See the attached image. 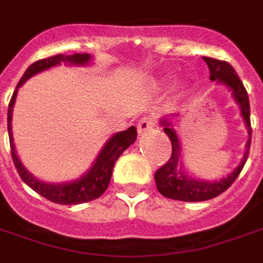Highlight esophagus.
Here are the masks:
<instances>
[{
    "label": "esophagus",
    "instance_id": "34e87169",
    "mask_svg": "<svg viewBox=\"0 0 263 263\" xmlns=\"http://www.w3.org/2000/svg\"><path fill=\"white\" fill-rule=\"evenodd\" d=\"M155 124H156V118H155V116L143 117V118H141L139 124H138V132H139V134H145L146 131L152 129V128L155 126Z\"/></svg>",
    "mask_w": 263,
    "mask_h": 263
}]
</instances>
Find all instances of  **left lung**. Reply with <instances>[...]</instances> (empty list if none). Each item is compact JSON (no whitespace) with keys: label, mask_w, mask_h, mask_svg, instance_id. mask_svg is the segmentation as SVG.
<instances>
[{"label":"left lung","mask_w":263,"mask_h":263,"mask_svg":"<svg viewBox=\"0 0 263 263\" xmlns=\"http://www.w3.org/2000/svg\"><path fill=\"white\" fill-rule=\"evenodd\" d=\"M203 60L208 64V68L211 72L209 78L212 82L223 85L231 92V96L240 108L242 121L246 124L247 131H248V141L246 143V152H244L242 160L230 174L216 181L202 180V178H196L195 176H192L191 173H188L184 166L182 147H181L178 134L174 128L177 122L173 121L176 117H178V114H173L171 118H167V117L161 118L160 125L163 126L167 137L170 138L173 153L166 164L156 171L155 181H156L157 191L160 192L161 195L170 198V199H176V201L201 202L220 195L221 192H224L238 177L242 167L246 164L247 159H248V153H250L252 129H251L250 120V100H248V93H247L246 87L240 81L234 68L231 67L229 62L211 57H203Z\"/></svg>","instance_id":"left-lung-1"}]
</instances>
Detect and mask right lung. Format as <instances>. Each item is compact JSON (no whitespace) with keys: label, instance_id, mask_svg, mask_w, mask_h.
<instances>
[{"label":"right lung","instance_id":"add662e5","mask_svg":"<svg viewBox=\"0 0 263 263\" xmlns=\"http://www.w3.org/2000/svg\"><path fill=\"white\" fill-rule=\"evenodd\" d=\"M92 61V55L85 52V54H72V55L58 54L55 57L44 58L40 61L33 62L32 65L26 69V72L23 73L22 79L17 83L16 90L13 92L12 99H11L9 106H8V134H9L11 153H12L13 164L16 167L19 176L23 180V182H26L33 191L44 196L48 201L60 203V205H78V203L93 201L99 196H102L108 186V182L111 180L112 168H114L116 161L124 153V151H126L137 139V128L129 126L126 131L117 132L112 137L108 138L104 143V146L102 147V151L99 152V155L92 163L90 168L85 171L79 178L68 181V182H47V181L39 180L33 176L32 173L23 166V163L16 155L12 135L13 106L16 102L17 89L34 75H37L43 71H47L52 67L61 65V64L83 67V65H89Z\"/></svg>","mask_w":263,"mask_h":263}]
</instances>
